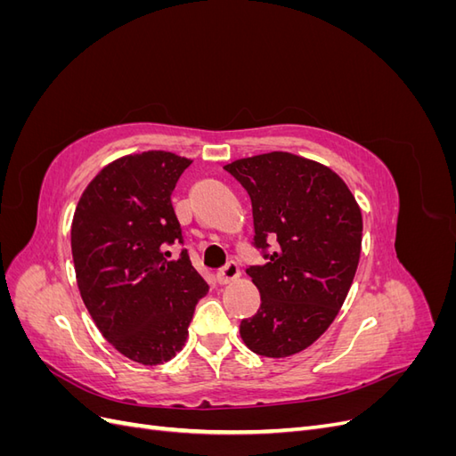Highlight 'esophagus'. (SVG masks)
Segmentation results:
<instances>
[{
    "instance_id": "34e87169",
    "label": "esophagus",
    "mask_w": 456,
    "mask_h": 456,
    "mask_svg": "<svg viewBox=\"0 0 456 456\" xmlns=\"http://www.w3.org/2000/svg\"><path fill=\"white\" fill-rule=\"evenodd\" d=\"M240 278V266L236 265V262H228V265L224 268H220L216 272V281L220 285H226V283H232L236 281Z\"/></svg>"
}]
</instances>
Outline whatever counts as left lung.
<instances>
[{
  "instance_id": "8db88e82",
  "label": "left lung",
  "mask_w": 456,
  "mask_h": 456,
  "mask_svg": "<svg viewBox=\"0 0 456 456\" xmlns=\"http://www.w3.org/2000/svg\"><path fill=\"white\" fill-rule=\"evenodd\" d=\"M224 169L253 205L256 249L266 265L247 268L260 308L240 325L258 355L306 350L333 323L352 287L362 253L360 205L325 165L289 151L236 159ZM268 240H278L267 253Z\"/></svg>"
}]
</instances>
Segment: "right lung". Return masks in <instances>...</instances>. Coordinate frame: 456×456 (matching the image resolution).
<instances>
[{"label": "right lung", "mask_w": 456, "mask_h": 456, "mask_svg": "<svg viewBox=\"0 0 456 456\" xmlns=\"http://www.w3.org/2000/svg\"><path fill=\"white\" fill-rule=\"evenodd\" d=\"M191 161L150 150L123 156L96 175L72 220L79 295L102 337L129 360L161 365L183 350L196 305L209 285L184 243L171 194Z\"/></svg>", "instance_id": "right-lung-1"}]
</instances>
